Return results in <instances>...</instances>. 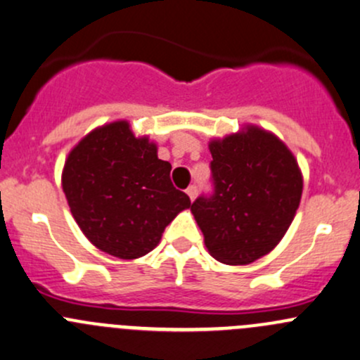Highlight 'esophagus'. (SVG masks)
Instances as JSON below:
<instances>
[{"mask_svg": "<svg viewBox=\"0 0 360 360\" xmlns=\"http://www.w3.org/2000/svg\"><path fill=\"white\" fill-rule=\"evenodd\" d=\"M186 195L190 196V200H191V202H193V200L196 198V195H198V188H196L195 184H191V186L188 188V190H186Z\"/></svg>", "mask_w": 360, "mask_h": 360, "instance_id": "34e87169", "label": "esophagus"}]
</instances>
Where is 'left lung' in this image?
I'll list each match as a JSON object with an SVG mask.
<instances>
[{
  "label": "left lung",
  "instance_id": "8db88e82",
  "mask_svg": "<svg viewBox=\"0 0 360 360\" xmlns=\"http://www.w3.org/2000/svg\"><path fill=\"white\" fill-rule=\"evenodd\" d=\"M214 193L191 214L215 260L245 266L267 255L288 231L302 198L297 158L272 132L245 126L209 143Z\"/></svg>",
  "mask_w": 360,
  "mask_h": 360
}]
</instances>
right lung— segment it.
I'll list each match as a JSON object with an SVG mask.
<instances>
[{"mask_svg": "<svg viewBox=\"0 0 360 360\" xmlns=\"http://www.w3.org/2000/svg\"><path fill=\"white\" fill-rule=\"evenodd\" d=\"M170 169L148 136L136 138L127 120H115L70 150L62 188L91 243L132 260L157 247L167 224L191 207L190 196L170 183Z\"/></svg>", "mask_w": 360, "mask_h": 360, "instance_id": "obj_1", "label": "right lung"}]
</instances>
